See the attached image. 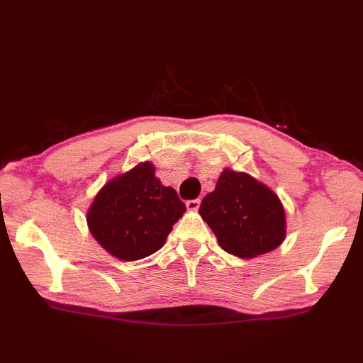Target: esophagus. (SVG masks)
Returning <instances> with one entry per match:
<instances>
[{"instance_id":"esophagus-1","label":"esophagus","mask_w":363,"mask_h":363,"mask_svg":"<svg viewBox=\"0 0 363 363\" xmlns=\"http://www.w3.org/2000/svg\"><path fill=\"white\" fill-rule=\"evenodd\" d=\"M199 204H201V201H199V199H189V201L186 203L189 211H198L199 209Z\"/></svg>"}]
</instances>
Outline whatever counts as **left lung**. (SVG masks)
Returning <instances> with one entry per match:
<instances>
[{"mask_svg": "<svg viewBox=\"0 0 363 363\" xmlns=\"http://www.w3.org/2000/svg\"><path fill=\"white\" fill-rule=\"evenodd\" d=\"M199 215L226 252L252 259L277 248L285 238L281 199L265 184L226 168L206 195Z\"/></svg>", "mask_w": 363, "mask_h": 363, "instance_id": "8db88e82", "label": "left lung"}]
</instances>
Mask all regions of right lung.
<instances>
[{
  "label": "right lung",
  "mask_w": 363,
  "mask_h": 363,
  "mask_svg": "<svg viewBox=\"0 0 363 363\" xmlns=\"http://www.w3.org/2000/svg\"><path fill=\"white\" fill-rule=\"evenodd\" d=\"M154 172L151 162H143L113 177L89 209L91 235L121 260H138L160 250L186 212L176 190L162 186Z\"/></svg>",
  "instance_id": "obj_1"
}]
</instances>
